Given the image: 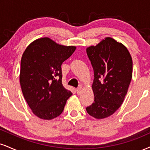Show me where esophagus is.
I'll list each match as a JSON object with an SVG mask.
<instances>
[{"mask_svg": "<svg viewBox=\"0 0 150 150\" xmlns=\"http://www.w3.org/2000/svg\"><path fill=\"white\" fill-rule=\"evenodd\" d=\"M82 86H80V87H78L76 89V91H77V94H80L81 92H82Z\"/></svg>", "mask_w": 150, "mask_h": 150, "instance_id": "1", "label": "esophagus"}]
</instances>
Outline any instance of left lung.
<instances>
[{"mask_svg": "<svg viewBox=\"0 0 150 150\" xmlns=\"http://www.w3.org/2000/svg\"><path fill=\"white\" fill-rule=\"evenodd\" d=\"M94 73V102L86 108L88 114L101 120L111 116L124 102L133 73L129 50L110 37L86 48Z\"/></svg>", "mask_w": 150, "mask_h": 150, "instance_id": "8db88e82", "label": "left lung"}]
</instances>
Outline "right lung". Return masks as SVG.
Masks as SVG:
<instances>
[{
	"instance_id": "right-lung-1",
	"label": "right lung",
	"mask_w": 150,
	"mask_h": 150,
	"mask_svg": "<svg viewBox=\"0 0 150 150\" xmlns=\"http://www.w3.org/2000/svg\"><path fill=\"white\" fill-rule=\"evenodd\" d=\"M76 50L50 38L36 39L27 47L21 61V91L32 112L45 120L59 116L72 92L62 84L61 64Z\"/></svg>"
}]
</instances>
